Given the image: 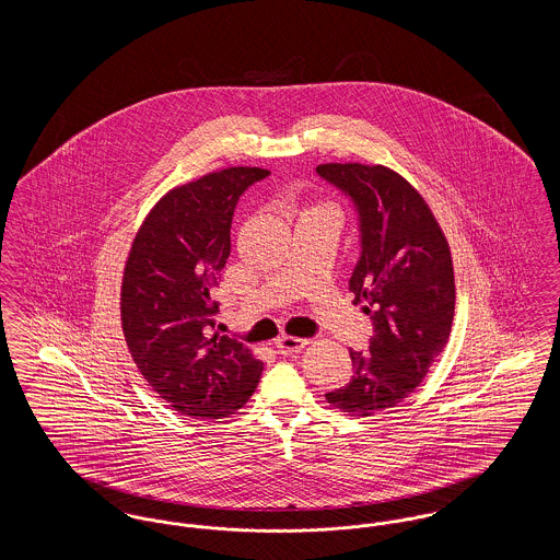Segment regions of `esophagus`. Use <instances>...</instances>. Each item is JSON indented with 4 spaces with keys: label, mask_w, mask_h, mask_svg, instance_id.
Listing matches in <instances>:
<instances>
[{
    "label": "esophagus",
    "mask_w": 560,
    "mask_h": 560,
    "mask_svg": "<svg viewBox=\"0 0 560 560\" xmlns=\"http://www.w3.org/2000/svg\"><path fill=\"white\" fill-rule=\"evenodd\" d=\"M277 350L281 354H293V352H300L302 348L306 347V340L302 338H295V336H281L277 342H275Z\"/></svg>",
    "instance_id": "34e87169"
}]
</instances>
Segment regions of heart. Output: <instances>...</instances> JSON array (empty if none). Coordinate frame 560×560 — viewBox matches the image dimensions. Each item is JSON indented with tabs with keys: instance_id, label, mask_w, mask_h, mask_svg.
<instances>
[{
	"instance_id": "b5f03b06",
	"label": "heart",
	"mask_w": 560,
	"mask_h": 560,
	"mask_svg": "<svg viewBox=\"0 0 560 560\" xmlns=\"http://www.w3.org/2000/svg\"><path fill=\"white\" fill-rule=\"evenodd\" d=\"M315 210H325V208H315ZM313 212V210H311Z\"/></svg>"
}]
</instances>
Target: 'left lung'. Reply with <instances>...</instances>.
I'll return each mask as SVG.
<instances>
[{"label": "left lung", "mask_w": 560, "mask_h": 560, "mask_svg": "<svg viewBox=\"0 0 560 560\" xmlns=\"http://www.w3.org/2000/svg\"><path fill=\"white\" fill-rule=\"evenodd\" d=\"M317 174L354 206L361 256L348 290L373 325L370 350H350V382L325 399L352 416H373L411 395L450 340L452 252L424 197L397 172L323 163Z\"/></svg>", "instance_id": "8db88e82"}]
</instances>
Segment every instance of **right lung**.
I'll list each match as a JSON object with an SVG mask.
<instances>
[{"label":"right lung","instance_id":"1","mask_svg":"<svg viewBox=\"0 0 560 560\" xmlns=\"http://www.w3.org/2000/svg\"><path fill=\"white\" fill-rule=\"evenodd\" d=\"M260 167H229L172 188L144 218L124 270L121 325L133 363L176 411L218 420L254 395L262 363L218 336L213 288L231 254L241 195L267 178Z\"/></svg>","mask_w":560,"mask_h":560}]
</instances>
